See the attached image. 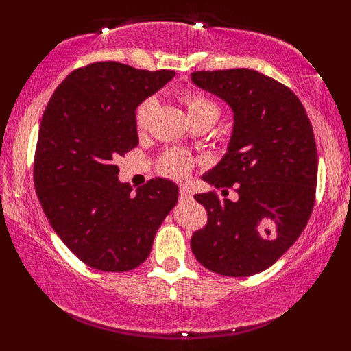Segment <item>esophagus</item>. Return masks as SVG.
Masks as SVG:
<instances>
[{
	"label": "esophagus",
	"mask_w": 351,
	"mask_h": 351,
	"mask_svg": "<svg viewBox=\"0 0 351 351\" xmlns=\"http://www.w3.org/2000/svg\"><path fill=\"white\" fill-rule=\"evenodd\" d=\"M179 196H180V201L193 199V193H191V190L189 189V186H182Z\"/></svg>",
	"instance_id": "1"
}]
</instances>
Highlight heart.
<instances>
[{
	"label": "heart",
	"mask_w": 351,
	"mask_h": 351,
	"mask_svg": "<svg viewBox=\"0 0 351 351\" xmlns=\"http://www.w3.org/2000/svg\"><path fill=\"white\" fill-rule=\"evenodd\" d=\"M184 102L189 110L190 119H199V118H209L215 123L219 119L220 110L217 104H214L213 100L198 94H186L184 95ZM155 108V100L145 99L138 105L136 110V123L138 128L145 126L148 117H150L152 110ZM191 167V160L182 152H167L160 161V171L165 176L174 177V179H182L189 174Z\"/></svg>",
	"instance_id": "1"
}]
</instances>
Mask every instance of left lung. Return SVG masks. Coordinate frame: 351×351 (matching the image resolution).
<instances>
[{
	"mask_svg": "<svg viewBox=\"0 0 351 351\" xmlns=\"http://www.w3.org/2000/svg\"><path fill=\"white\" fill-rule=\"evenodd\" d=\"M191 81L232 108L227 153L203 179L215 189L234 185L238 193L234 201L195 195L208 225L193 233L191 251L219 275H256L295 243L313 210V128L297 95L256 70L195 71Z\"/></svg>",
	"mask_w": 351,
	"mask_h": 351,
	"instance_id": "obj_1",
	"label": "left lung"
}]
</instances>
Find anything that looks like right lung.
Here are the masks:
<instances>
[{"label":"right lung","instance_id":"obj_1","mask_svg":"<svg viewBox=\"0 0 351 351\" xmlns=\"http://www.w3.org/2000/svg\"><path fill=\"white\" fill-rule=\"evenodd\" d=\"M174 76L95 62L71 71L43 114L33 169L38 199L57 237L95 270L129 271L145 262L179 199V186L161 177L132 193L114 165L138 143V105Z\"/></svg>","mask_w":351,"mask_h":351}]
</instances>
